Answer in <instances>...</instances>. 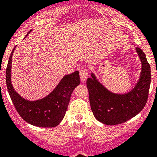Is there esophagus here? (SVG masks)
Wrapping results in <instances>:
<instances>
[{
  "mask_svg": "<svg viewBox=\"0 0 157 157\" xmlns=\"http://www.w3.org/2000/svg\"><path fill=\"white\" fill-rule=\"evenodd\" d=\"M88 76V69L86 68H80V80H81V82H85V80H87Z\"/></svg>",
  "mask_w": 157,
  "mask_h": 157,
  "instance_id": "obj_1",
  "label": "esophagus"
}]
</instances>
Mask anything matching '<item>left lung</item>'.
<instances>
[{
  "mask_svg": "<svg viewBox=\"0 0 157 157\" xmlns=\"http://www.w3.org/2000/svg\"><path fill=\"white\" fill-rule=\"evenodd\" d=\"M136 51L141 62V72L130 92L125 94L110 92L94 73L87 80L91 109L95 118L105 125L123 123L141 112L146 104L151 83L150 65L141 49L137 47Z\"/></svg>",
  "mask_w": 157,
  "mask_h": 157,
  "instance_id": "1",
  "label": "left lung"
}]
</instances>
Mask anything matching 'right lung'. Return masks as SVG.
Instances as JSON below:
<instances>
[{"instance_id":"right-lung-1","label":"right lung","mask_w":157,"mask_h":157,"mask_svg":"<svg viewBox=\"0 0 157 157\" xmlns=\"http://www.w3.org/2000/svg\"><path fill=\"white\" fill-rule=\"evenodd\" d=\"M15 48L11 53L7 65L6 84L16 110L24 121L33 126L45 128L58 126L67 111L72 92L80 83L79 72L76 71L71 74L65 75L57 87L46 97L29 101L21 97L15 91L11 82L12 58Z\"/></svg>"}]
</instances>
